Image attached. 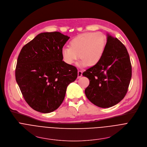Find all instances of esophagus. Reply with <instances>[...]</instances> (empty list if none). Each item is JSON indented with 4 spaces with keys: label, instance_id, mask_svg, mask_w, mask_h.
<instances>
[{
    "label": "esophagus",
    "instance_id": "34e87169",
    "mask_svg": "<svg viewBox=\"0 0 147 147\" xmlns=\"http://www.w3.org/2000/svg\"><path fill=\"white\" fill-rule=\"evenodd\" d=\"M82 71L81 70H79L78 71V78H80V77L82 76Z\"/></svg>",
    "mask_w": 147,
    "mask_h": 147
}]
</instances>
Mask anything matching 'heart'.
<instances>
[{
  "mask_svg": "<svg viewBox=\"0 0 147 147\" xmlns=\"http://www.w3.org/2000/svg\"><path fill=\"white\" fill-rule=\"evenodd\" d=\"M106 44L107 37L102 32L80 34L70 41V47L62 50L63 61L67 65H72L80 55V66H94L102 59Z\"/></svg>",
  "mask_w": 147,
  "mask_h": 147,
  "instance_id": "1",
  "label": "heart"
}]
</instances>
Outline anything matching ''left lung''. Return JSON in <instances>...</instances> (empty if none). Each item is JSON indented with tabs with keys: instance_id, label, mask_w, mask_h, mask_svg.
I'll list each match as a JSON object with an SVG mask.
<instances>
[{
	"instance_id": "8db88e82",
	"label": "left lung",
	"mask_w": 147,
	"mask_h": 147,
	"mask_svg": "<svg viewBox=\"0 0 147 147\" xmlns=\"http://www.w3.org/2000/svg\"><path fill=\"white\" fill-rule=\"evenodd\" d=\"M82 75L89 80L85 93L90 102L101 108L118 104L125 96L131 77V65L126 48L108 33L102 59Z\"/></svg>"
}]
</instances>
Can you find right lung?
<instances>
[{
	"mask_svg": "<svg viewBox=\"0 0 147 147\" xmlns=\"http://www.w3.org/2000/svg\"><path fill=\"white\" fill-rule=\"evenodd\" d=\"M69 38L59 32L41 33L22 47L18 55L16 81L26 102L38 112L57 110L67 86L77 77V68L62 57Z\"/></svg>",
	"mask_w": 147,
	"mask_h": 147,
	"instance_id": "right-lung-1",
	"label": "right lung"
}]
</instances>
